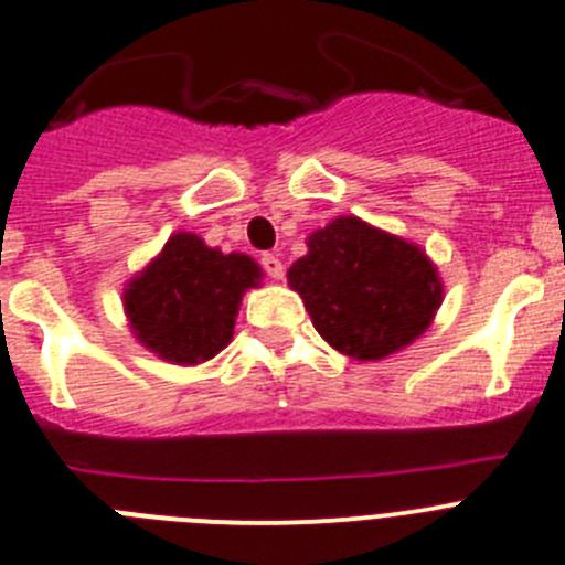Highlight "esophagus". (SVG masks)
I'll use <instances>...</instances> for the list:
<instances>
[{
	"instance_id": "obj_1",
	"label": "esophagus",
	"mask_w": 565,
	"mask_h": 565,
	"mask_svg": "<svg viewBox=\"0 0 565 565\" xmlns=\"http://www.w3.org/2000/svg\"><path fill=\"white\" fill-rule=\"evenodd\" d=\"M262 270H265L270 278H284L281 258L273 256V253H265V256H262Z\"/></svg>"
}]
</instances>
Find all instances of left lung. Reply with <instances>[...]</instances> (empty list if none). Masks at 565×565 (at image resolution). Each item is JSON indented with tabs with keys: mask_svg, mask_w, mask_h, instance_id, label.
Listing matches in <instances>:
<instances>
[{
	"mask_svg": "<svg viewBox=\"0 0 565 565\" xmlns=\"http://www.w3.org/2000/svg\"><path fill=\"white\" fill-rule=\"evenodd\" d=\"M289 267L318 334L354 360H382L409 345L435 318L443 287L420 247L340 217L309 236Z\"/></svg>",
	"mask_w": 565,
	"mask_h": 565,
	"instance_id": "8db88e82",
	"label": "left lung"
}]
</instances>
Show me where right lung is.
Instances as JSON below:
<instances>
[{
  "mask_svg": "<svg viewBox=\"0 0 565 565\" xmlns=\"http://www.w3.org/2000/svg\"><path fill=\"white\" fill-rule=\"evenodd\" d=\"M262 270L242 253L205 247L194 234H175L161 256L125 289V312L150 351L178 365H198L234 337L242 292Z\"/></svg>",
  "mask_w": 565,
  "mask_h": 565,
  "instance_id": "obj_1",
  "label": "right lung"
}]
</instances>
